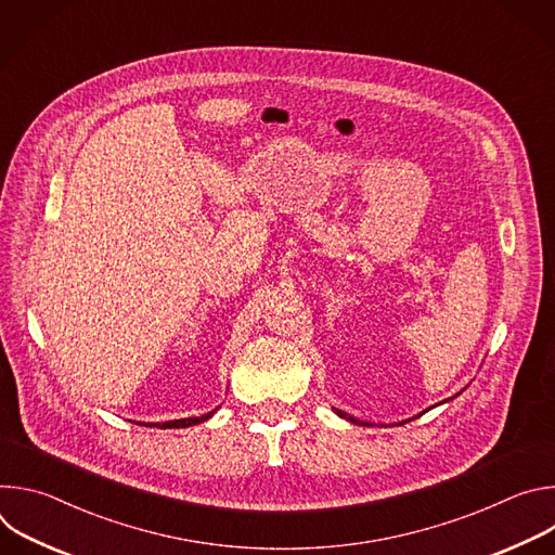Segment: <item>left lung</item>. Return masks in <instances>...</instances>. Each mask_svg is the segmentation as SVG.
Segmentation results:
<instances>
[{
  "mask_svg": "<svg viewBox=\"0 0 555 555\" xmlns=\"http://www.w3.org/2000/svg\"><path fill=\"white\" fill-rule=\"evenodd\" d=\"M338 415H340V417H347V415H345V413H340V411H338ZM349 420H351V422H356L353 417H349Z\"/></svg>",
  "mask_w": 555,
  "mask_h": 555,
  "instance_id": "8db88e82",
  "label": "left lung"
}]
</instances>
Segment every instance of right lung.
<instances>
[{"label": "right lung", "mask_w": 555, "mask_h": 555, "mask_svg": "<svg viewBox=\"0 0 555 555\" xmlns=\"http://www.w3.org/2000/svg\"><path fill=\"white\" fill-rule=\"evenodd\" d=\"M210 415H212V411H210V413H206V415H202V417H189V420H173V422H165L160 428H189V426H195V424L206 422ZM149 426H157V424H149Z\"/></svg>", "instance_id": "obj_1"}]
</instances>
